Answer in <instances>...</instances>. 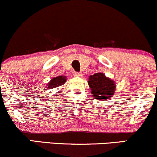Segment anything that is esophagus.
<instances>
[{
    "instance_id": "34e87169",
    "label": "esophagus",
    "mask_w": 157,
    "mask_h": 157,
    "mask_svg": "<svg viewBox=\"0 0 157 157\" xmlns=\"http://www.w3.org/2000/svg\"><path fill=\"white\" fill-rule=\"evenodd\" d=\"M73 75H74V76H75V77H81L82 75V73H78V72H75Z\"/></svg>"
}]
</instances>
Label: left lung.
<instances>
[{"label":"left lung","instance_id":"obj_1","mask_svg":"<svg viewBox=\"0 0 157 157\" xmlns=\"http://www.w3.org/2000/svg\"><path fill=\"white\" fill-rule=\"evenodd\" d=\"M88 84L93 97L98 100L106 101L112 97L115 92L116 85L114 82L107 78L103 73H95L90 75Z\"/></svg>","mask_w":157,"mask_h":157}]
</instances>
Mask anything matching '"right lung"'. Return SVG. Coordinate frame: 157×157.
<instances>
[{
	"label": "right lung",
	"mask_w": 157,
	"mask_h": 157,
	"mask_svg": "<svg viewBox=\"0 0 157 157\" xmlns=\"http://www.w3.org/2000/svg\"><path fill=\"white\" fill-rule=\"evenodd\" d=\"M66 77L65 76H57L53 78L52 80L47 84V87L49 89H52V88H56L60 86L63 85L66 82Z\"/></svg>",
	"instance_id": "right-lung-1"
}]
</instances>
